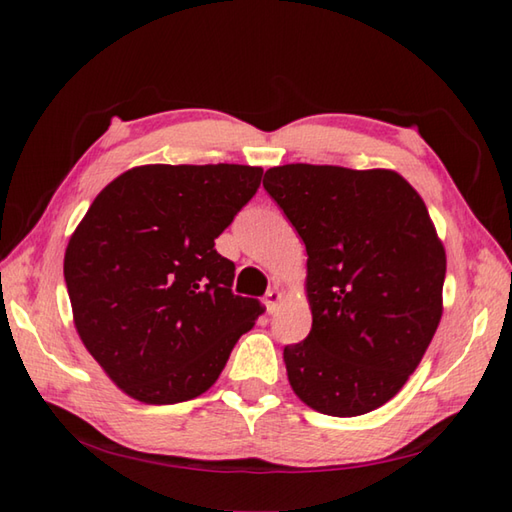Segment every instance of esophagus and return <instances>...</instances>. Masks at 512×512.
<instances>
[{
    "label": "esophagus",
    "mask_w": 512,
    "mask_h": 512,
    "mask_svg": "<svg viewBox=\"0 0 512 512\" xmlns=\"http://www.w3.org/2000/svg\"><path fill=\"white\" fill-rule=\"evenodd\" d=\"M280 300H282V291L271 289V291L266 293V298H264V305H266V309H268V314H273V311L277 309V305H280Z\"/></svg>",
    "instance_id": "1"
}]
</instances>
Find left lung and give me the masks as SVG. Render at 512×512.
Returning a JSON list of instances; mask_svg holds the SVG:
<instances>
[{"label": "left lung", "instance_id": "8db88e82", "mask_svg": "<svg viewBox=\"0 0 512 512\" xmlns=\"http://www.w3.org/2000/svg\"><path fill=\"white\" fill-rule=\"evenodd\" d=\"M264 189L307 248L311 332L284 348L293 393L334 418L379 409L443 316L447 257L427 205L391 169L284 164Z\"/></svg>", "mask_w": 512, "mask_h": 512}]
</instances>
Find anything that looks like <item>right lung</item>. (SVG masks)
<instances>
[{
	"label": "right lung",
	"instance_id": "1",
	"mask_svg": "<svg viewBox=\"0 0 512 512\" xmlns=\"http://www.w3.org/2000/svg\"><path fill=\"white\" fill-rule=\"evenodd\" d=\"M262 167L144 164L94 198L69 237L74 325L112 384L144 404L203 395L262 302L232 293L214 239L255 196Z\"/></svg>",
	"mask_w": 512,
	"mask_h": 512
}]
</instances>
